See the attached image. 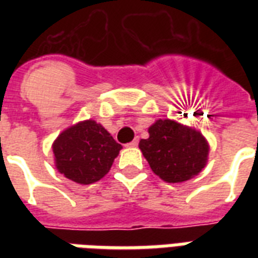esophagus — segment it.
<instances>
[{
  "label": "esophagus",
  "instance_id": "34e87169",
  "mask_svg": "<svg viewBox=\"0 0 258 258\" xmlns=\"http://www.w3.org/2000/svg\"><path fill=\"white\" fill-rule=\"evenodd\" d=\"M138 143H139V139H138V138H135V139H134L133 142H130L127 146H130V147H137Z\"/></svg>",
  "mask_w": 258,
  "mask_h": 258
}]
</instances>
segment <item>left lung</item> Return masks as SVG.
<instances>
[{
  "label": "left lung",
  "mask_w": 258,
  "mask_h": 258,
  "mask_svg": "<svg viewBox=\"0 0 258 258\" xmlns=\"http://www.w3.org/2000/svg\"><path fill=\"white\" fill-rule=\"evenodd\" d=\"M150 137L139 142V149L158 176L170 183L190 179L204 169L209 145L202 134L170 119L157 120Z\"/></svg>",
  "instance_id": "left-lung-1"
}]
</instances>
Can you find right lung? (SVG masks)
Returning a JSON list of instances; mask_svg holds the SVG:
<instances>
[{"label":"right lung","mask_w":258,"mask_h":258,"mask_svg":"<svg viewBox=\"0 0 258 258\" xmlns=\"http://www.w3.org/2000/svg\"><path fill=\"white\" fill-rule=\"evenodd\" d=\"M52 149L58 171L74 182L89 184L109 171L121 145L103 125L86 120L60 134Z\"/></svg>","instance_id":"add662e5"}]
</instances>
